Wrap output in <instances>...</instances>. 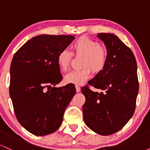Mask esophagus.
<instances>
[{"mask_svg": "<svg viewBox=\"0 0 150 150\" xmlns=\"http://www.w3.org/2000/svg\"><path fill=\"white\" fill-rule=\"evenodd\" d=\"M75 89H76V92H79L80 91V87L78 85H75Z\"/></svg>", "mask_w": 150, "mask_h": 150, "instance_id": "esophagus-1", "label": "esophagus"}]
</instances>
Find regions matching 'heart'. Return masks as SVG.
<instances>
[{
	"label": "heart",
	"mask_w": 150,
	"mask_h": 150,
	"mask_svg": "<svg viewBox=\"0 0 150 150\" xmlns=\"http://www.w3.org/2000/svg\"><path fill=\"white\" fill-rule=\"evenodd\" d=\"M73 54L77 57H83L82 67L83 69L74 70L65 75L64 80L66 83L82 85L90 77V69L93 73H99L104 70L107 63L108 53L101 44L89 38L82 37L77 39L72 45ZM73 54L64 49L58 53L57 63L60 69L65 71L69 67Z\"/></svg>",
	"instance_id": "obj_1"
}]
</instances>
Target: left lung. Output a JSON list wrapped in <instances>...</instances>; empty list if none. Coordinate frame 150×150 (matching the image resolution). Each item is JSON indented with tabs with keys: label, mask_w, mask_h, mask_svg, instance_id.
<instances>
[{
	"label": "left lung",
	"mask_w": 150,
	"mask_h": 150,
	"mask_svg": "<svg viewBox=\"0 0 150 150\" xmlns=\"http://www.w3.org/2000/svg\"><path fill=\"white\" fill-rule=\"evenodd\" d=\"M106 47L107 63L88 84L100 92H93L88 86L82 87L86 101L82 106L87 126L101 135L118 132L135 112L139 91L137 63L133 53L113 34L99 33Z\"/></svg>",
	"instance_id": "8db88e82"
}]
</instances>
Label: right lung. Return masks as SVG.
I'll list each match as a JSON object with an SVG mask.
<instances>
[{
  "label": "right lung",
  "mask_w": 150,
  "mask_h": 150,
  "mask_svg": "<svg viewBox=\"0 0 150 150\" xmlns=\"http://www.w3.org/2000/svg\"><path fill=\"white\" fill-rule=\"evenodd\" d=\"M74 39L73 35L42 34L27 41L13 56L10 97L18 122L33 135H46L57 130L76 92L73 84L52 87L63 79L58 53Z\"/></svg>",
  "instance_id": "add662e5"
}]
</instances>
